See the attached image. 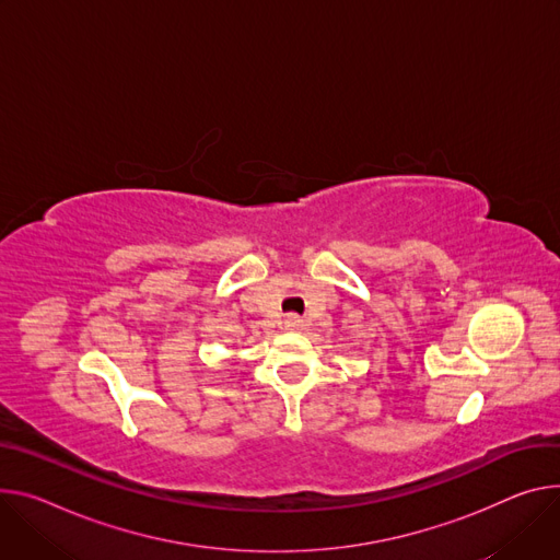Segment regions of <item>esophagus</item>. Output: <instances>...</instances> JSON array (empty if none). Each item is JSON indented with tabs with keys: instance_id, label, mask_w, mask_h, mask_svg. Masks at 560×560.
<instances>
[{
	"instance_id": "1",
	"label": "esophagus",
	"mask_w": 560,
	"mask_h": 560,
	"mask_svg": "<svg viewBox=\"0 0 560 560\" xmlns=\"http://www.w3.org/2000/svg\"><path fill=\"white\" fill-rule=\"evenodd\" d=\"M285 328H288V330H299V328H301V319L294 317V315L288 317V319H285Z\"/></svg>"
}]
</instances>
